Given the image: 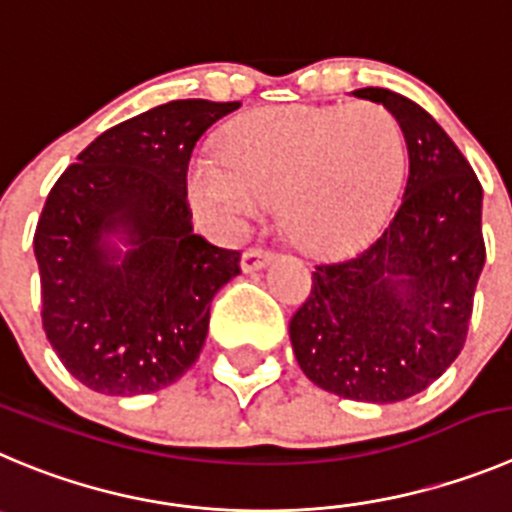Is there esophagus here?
<instances>
[{"mask_svg": "<svg viewBox=\"0 0 512 512\" xmlns=\"http://www.w3.org/2000/svg\"><path fill=\"white\" fill-rule=\"evenodd\" d=\"M272 252L270 250H262V247H250V250L242 252V260H240V267L245 272H255V270H262V267L267 265V262L272 260Z\"/></svg>", "mask_w": 512, "mask_h": 512, "instance_id": "esophagus-1", "label": "esophagus"}]
</instances>
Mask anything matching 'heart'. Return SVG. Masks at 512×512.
I'll use <instances>...</instances> for the list:
<instances>
[{
  "instance_id": "1",
  "label": "heart",
  "mask_w": 512,
  "mask_h": 512,
  "mask_svg": "<svg viewBox=\"0 0 512 512\" xmlns=\"http://www.w3.org/2000/svg\"><path fill=\"white\" fill-rule=\"evenodd\" d=\"M219 151L194 156L186 174L204 222L240 237L278 204L285 234L310 255L364 245L407 176L404 133L376 103L260 108L224 128Z\"/></svg>"
}]
</instances>
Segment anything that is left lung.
Masks as SVG:
<instances>
[{"instance_id":"left-lung-1","label":"left lung","mask_w":512,"mask_h":512,"mask_svg":"<svg viewBox=\"0 0 512 512\" xmlns=\"http://www.w3.org/2000/svg\"><path fill=\"white\" fill-rule=\"evenodd\" d=\"M401 126L409 176L399 209L353 257L318 265L290 318L303 374L343 399H409L460 356L485 265L482 186L422 105L386 88L353 90Z\"/></svg>"}]
</instances>
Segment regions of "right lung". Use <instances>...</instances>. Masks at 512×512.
<instances>
[{
	"mask_svg": "<svg viewBox=\"0 0 512 512\" xmlns=\"http://www.w3.org/2000/svg\"><path fill=\"white\" fill-rule=\"evenodd\" d=\"M237 108L156 105L100 133L52 186L35 229L42 328L88 389L151 394L199 358L209 305L240 272V252L194 234L186 171L202 133Z\"/></svg>",
	"mask_w": 512,
	"mask_h": 512,
	"instance_id": "1",
	"label": "right lung"
}]
</instances>
